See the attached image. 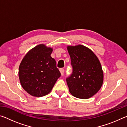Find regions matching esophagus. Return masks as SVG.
<instances>
[{
	"mask_svg": "<svg viewBox=\"0 0 127 127\" xmlns=\"http://www.w3.org/2000/svg\"><path fill=\"white\" fill-rule=\"evenodd\" d=\"M59 70H60V72H61V74L62 75V76H63V75L64 74V69H63V68H61V69H59Z\"/></svg>",
	"mask_w": 127,
	"mask_h": 127,
	"instance_id": "obj_1",
	"label": "esophagus"
}]
</instances>
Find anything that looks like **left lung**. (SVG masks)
I'll return each instance as SVG.
<instances>
[{"label":"left lung","mask_w":127,"mask_h":127,"mask_svg":"<svg viewBox=\"0 0 127 127\" xmlns=\"http://www.w3.org/2000/svg\"><path fill=\"white\" fill-rule=\"evenodd\" d=\"M73 70L66 81L70 93L74 97L87 99L99 91L104 74L99 60L87 47L68 46Z\"/></svg>","instance_id":"1"}]
</instances>
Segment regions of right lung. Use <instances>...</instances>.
Here are the masks:
<instances>
[{
	"instance_id": "1",
	"label": "right lung",
	"mask_w": 127,
	"mask_h": 127,
	"mask_svg": "<svg viewBox=\"0 0 127 127\" xmlns=\"http://www.w3.org/2000/svg\"><path fill=\"white\" fill-rule=\"evenodd\" d=\"M53 49L44 44L31 49L19 66V78L21 86L27 93L35 97H42L50 92L61 76L51 57Z\"/></svg>"
}]
</instances>
